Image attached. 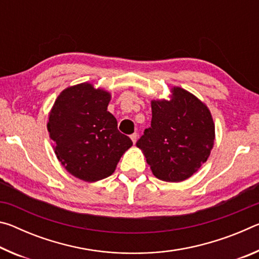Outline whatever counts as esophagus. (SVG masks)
I'll use <instances>...</instances> for the list:
<instances>
[{"label":"esophagus","instance_id":"1","mask_svg":"<svg viewBox=\"0 0 259 259\" xmlns=\"http://www.w3.org/2000/svg\"><path fill=\"white\" fill-rule=\"evenodd\" d=\"M137 137H138V135L136 134V133L130 136V138H131V140H133L134 144H136V142H137Z\"/></svg>","mask_w":259,"mask_h":259}]
</instances>
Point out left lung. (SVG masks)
I'll return each instance as SVG.
<instances>
[{
  "label": "left lung",
  "mask_w": 259,
  "mask_h": 259,
  "mask_svg": "<svg viewBox=\"0 0 259 259\" xmlns=\"http://www.w3.org/2000/svg\"><path fill=\"white\" fill-rule=\"evenodd\" d=\"M169 99H153L151 126L137 142L153 175L164 182L190 178L208 160L214 123L207 105L179 87Z\"/></svg>",
  "instance_id": "1"
}]
</instances>
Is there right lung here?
<instances>
[{
    "mask_svg": "<svg viewBox=\"0 0 259 259\" xmlns=\"http://www.w3.org/2000/svg\"><path fill=\"white\" fill-rule=\"evenodd\" d=\"M111 97L91 83H80L61 91L49 113L47 128L57 159L81 181L93 183L111 176L133 146L107 111Z\"/></svg>",
    "mask_w": 259,
    "mask_h": 259,
    "instance_id": "obj_1",
    "label": "right lung"
}]
</instances>
